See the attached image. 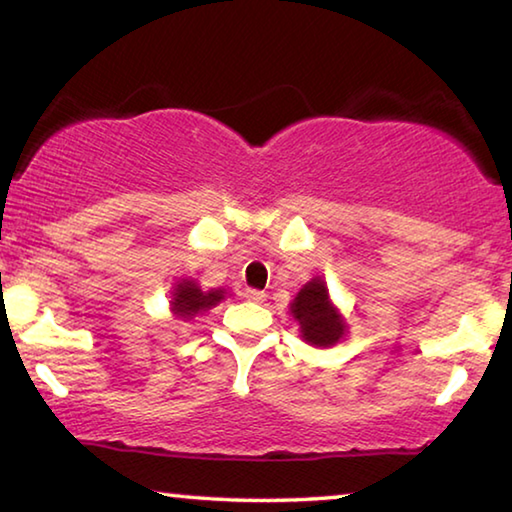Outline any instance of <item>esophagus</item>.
Masks as SVG:
<instances>
[{
	"mask_svg": "<svg viewBox=\"0 0 512 512\" xmlns=\"http://www.w3.org/2000/svg\"><path fill=\"white\" fill-rule=\"evenodd\" d=\"M248 302H264L266 300V293L264 291H257V289H246L241 293Z\"/></svg>",
	"mask_w": 512,
	"mask_h": 512,
	"instance_id": "obj_1",
	"label": "esophagus"
}]
</instances>
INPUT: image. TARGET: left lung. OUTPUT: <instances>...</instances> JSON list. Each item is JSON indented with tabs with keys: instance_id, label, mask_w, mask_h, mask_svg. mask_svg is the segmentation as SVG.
I'll return each mask as SVG.
<instances>
[{
	"instance_id": "1",
	"label": "left lung",
	"mask_w": 512,
	"mask_h": 512,
	"mask_svg": "<svg viewBox=\"0 0 512 512\" xmlns=\"http://www.w3.org/2000/svg\"><path fill=\"white\" fill-rule=\"evenodd\" d=\"M293 318L300 323V332L311 345H334L343 336V320L329 305L327 287L323 280H311L293 300Z\"/></svg>"
}]
</instances>
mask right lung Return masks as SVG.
Instances as JSON below:
<instances>
[{"instance_id":"obj_1","label":"right lung","mask_w":512,"mask_h":512,"mask_svg":"<svg viewBox=\"0 0 512 512\" xmlns=\"http://www.w3.org/2000/svg\"><path fill=\"white\" fill-rule=\"evenodd\" d=\"M221 298H223L221 289L203 293L194 282H183L178 284L176 293H173L171 307H173V314L178 318H187V316L198 314V311L210 309L212 305H216V302H221Z\"/></svg>"}]
</instances>
